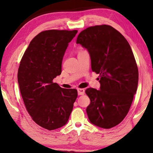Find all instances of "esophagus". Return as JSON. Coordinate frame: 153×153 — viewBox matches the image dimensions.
Wrapping results in <instances>:
<instances>
[{
	"label": "esophagus",
	"mask_w": 153,
	"mask_h": 153,
	"mask_svg": "<svg viewBox=\"0 0 153 153\" xmlns=\"http://www.w3.org/2000/svg\"><path fill=\"white\" fill-rule=\"evenodd\" d=\"M77 93L79 95H83L85 93V90L83 89H77Z\"/></svg>",
	"instance_id": "obj_1"
}]
</instances>
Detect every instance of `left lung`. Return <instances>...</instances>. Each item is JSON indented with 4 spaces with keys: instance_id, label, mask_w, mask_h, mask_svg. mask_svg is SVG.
Here are the masks:
<instances>
[{
    "instance_id": "1",
    "label": "left lung",
    "mask_w": 153,
    "mask_h": 153,
    "mask_svg": "<svg viewBox=\"0 0 153 153\" xmlns=\"http://www.w3.org/2000/svg\"><path fill=\"white\" fill-rule=\"evenodd\" d=\"M76 43L88 51L91 69L100 76L99 90L85 91L91 100L86 108L88 118L99 128H112L124 119L137 91L138 68L130 45L108 25L85 29Z\"/></svg>"
}]
</instances>
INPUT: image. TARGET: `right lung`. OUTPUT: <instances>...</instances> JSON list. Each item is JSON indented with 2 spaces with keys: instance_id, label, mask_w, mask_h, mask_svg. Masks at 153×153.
<instances>
[{
  "instance_id": "obj_1",
  "label": "right lung",
  "mask_w": 153,
  "mask_h": 153,
  "mask_svg": "<svg viewBox=\"0 0 153 153\" xmlns=\"http://www.w3.org/2000/svg\"><path fill=\"white\" fill-rule=\"evenodd\" d=\"M77 30H47L36 35L23 56L18 72L19 90L28 113L42 128L54 130L67 123L77 97L53 79L62 72L68 43Z\"/></svg>"
}]
</instances>
